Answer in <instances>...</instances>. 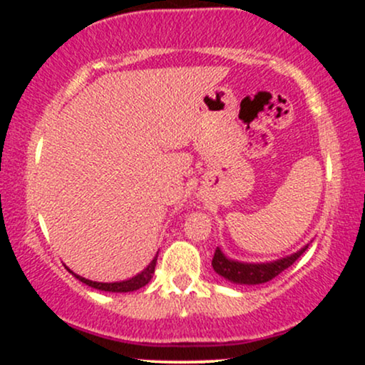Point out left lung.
Wrapping results in <instances>:
<instances>
[{"label": "left lung", "mask_w": 365, "mask_h": 365, "mask_svg": "<svg viewBox=\"0 0 365 365\" xmlns=\"http://www.w3.org/2000/svg\"><path fill=\"white\" fill-rule=\"evenodd\" d=\"M304 250H299L297 254L288 255V257L279 259V261L267 262V264H245V262H237L232 259H226L225 254L220 249H216L215 257H212V267L220 276L230 279V282L238 283V284H259L266 283L269 279H273L278 276L282 271L290 267L300 255L304 254Z\"/></svg>", "instance_id": "left-lung-1"}]
</instances>
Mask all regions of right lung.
Listing matches in <instances>:
<instances>
[{
  "instance_id": "right-lung-1",
  "label": "right lung",
  "mask_w": 365,
  "mask_h": 365,
  "mask_svg": "<svg viewBox=\"0 0 365 365\" xmlns=\"http://www.w3.org/2000/svg\"><path fill=\"white\" fill-rule=\"evenodd\" d=\"M156 262H158V255L153 259V262H150L149 266L145 267V269L142 271L140 274L133 276V278L127 279V282H120V283H98V282H91V279L82 278V276H78V274H75V278H78L82 283L89 284V287H92V288H98V290L115 292V293H127V292L139 290V288L145 287V284L150 282V278H153V274H154V267H156ZM70 273H72V271H70Z\"/></svg>"
}]
</instances>
